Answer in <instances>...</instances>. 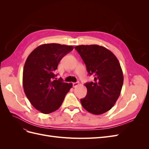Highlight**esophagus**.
I'll return each instance as SVG.
<instances>
[{
	"instance_id": "34e87169",
	"label": "esophagus",
	"mask_w": 149,
	"mask_h": 149,
	"mask_svg": "<svg viewBox=\"0 0 149 149\" xmlns=\"http://www.w3.org/2000/svg\"><path fill=\"white\" fill-rule=\"evenodd\" d=\"M78 85H79V83H78V82H76V83H73V88H76V87H77Z\"/></svg>"
}]
</instances>
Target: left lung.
<instances>
[{"instance_id":"left-lung-1","label":"left lung","mask_w":149,"mask_h":149,"mask_svg":"<svg viewBox=\"0 0 149 149\" xmlns=\"http://www.w3.org/2000/svg\"><path fill=\"white\" fill-rule=\"evenodd\" d=\"M94 81L86 83L87 94L81 100L84 109L100 115L109 111L120 96L124 77L118 58L109 49L97 45L74 47Z\"/></svg>"}]
</instances>
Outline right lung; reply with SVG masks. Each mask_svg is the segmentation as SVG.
<instances>
[{"label":"right lung","mask_w":149,"mask_h":149,"mask_svg":"<svg viewBox=\"0 0 149 149\" xmlns=\"http://www.w3.org/2000/svg\"><path fill=\"white\" fill-rule=\"evenodd\" d=\"M73 47L58 43L43 44L26 58L23 71L25 95L36 109L43 114L56 111L63 101L72 83L57 79L55 74L59 62Z\"/></svg>","instance_id":"right-lung-1"}]
</instances>
